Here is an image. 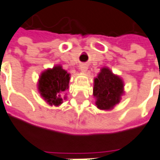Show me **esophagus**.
<instances>
[{
	"mask_svg": "<svg viewBox=\"0 0 160 160\" xmlns=\"http://www.w3.org/2000/svg\"><path fill=\"white\" fill-rule=\"evenodd\" d=\"M88 66H87V65L82 64V65H80V72H83V73L87 72H88Z\"/></svg>",
	"mask_w": 160,
	"mask_h": 160,
	"instance_id": "34e87169",
	"label": "esophagus"
}]
</instances>
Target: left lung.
Masks as SVG:
<instances>
[{
	"mask_svg": "<svg viewBox=\"0 0 160 160\" xmlns=\"http://www.w3.org/2000/svg\"><path fill=\"white\" fill-rule=\"evenodd\" d=\"M124 94V83L120 76L104 66L94 80L93 95L95 105L101 110H111Z\"/></svg>",
	"mask_w": 160,
	"mask_h": 160,
	"instance_id": "obj_1",
	"label": "left lung"
}]
</instances>
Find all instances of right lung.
<instances>
[{"instance_id":"1","label":"right lung","mask_w":160,"mask_h":160,"mask_svg":"<svg viewBox=\"0 0 160 160\" xmlns=\"http://www.w3.org/2000/svg\"><path fill=\"white\" fill-rule=\"evenodd\" d=\"M71 74L60 65L54 66L42 72L38 81V90L41 97L50 106L58 107L66 99V93L69 88Z\"/></svg>"}]
</instances>
